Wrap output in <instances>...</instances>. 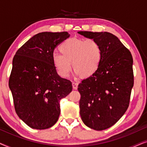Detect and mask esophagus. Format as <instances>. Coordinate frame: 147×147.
I'll list each match as a JSON object with an SVG mask.
<instances>
[{
    "instance_id": "esophagus-1",
    "label": "esophagus",
    "mask_w": 147,
    "mask_h": 147,
    "mask_svg": "<svg viewBox=\"0 0 147 147\" xmlns=\"http://www.w3.org/2000/svg\"><path fill=\"white\" fill-rule=\"evenodd\" d=\"M78 84L76 83V82H72V86H73V88L74 90H77L78 88Z\"/></svg>"
}]
</instances>
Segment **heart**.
<instances>
[{
	"label": "heart",
	"instance_id": "b5f03b06",
	"mask_svg": "<svg viewBox=\"0 0 147 147\" xmlns=\"http://www.w3.org/2000/svg\"><path fill=\"white\" fill-rule=\"evenodd\" d=\"M62 54H54L52 61L58 74L67 77L72 68L76 76L88 78L94 76L101 65L103 51L98 42L94 39H67L59 46Z\"/></svg>",
	"mask_w": 147,
	"mask_h": 147
}]
</instances>
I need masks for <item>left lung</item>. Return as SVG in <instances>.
Wrapping results in <instances>:
<instances>
[{
	"label": "left lung",
	"instance_id": "left-lung-1",
	"mask_svg": "<svg viewBox=\"0 0 147 147\" xmlns=\"http://www.w3.org/2000/svg\"><path fill=\"white\" fill-rule=\"evenodd\" d=\"M98 42L103 51L101 65L94 76L78 86L80 116L96 130L111 127L124 115L134 85L131 53L118 38L108 32L79 31Z\"/></svg>",
	"mask_w": 147,
	"mask_h": 147
}]
</instances>
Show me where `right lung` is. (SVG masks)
Listing matches in <instances>:
<instances>
[{"label": "right lung", "instance_id": "1", "mask_svg": "<svg viewBox=\"0 0 147 147\" xmlns=\"http://www.w3.org/2000/svg\"><path fill=\"white\" fill-rule=\"evenodd\" d=\"M67 32H42L16 52L9 85L19 117L34 129L53 126L60 114L59 100L72 90L71 81L58 75L52 57Z\"/></svg>", "mask_w": 147, "mask_h": 147}]
</instances>
